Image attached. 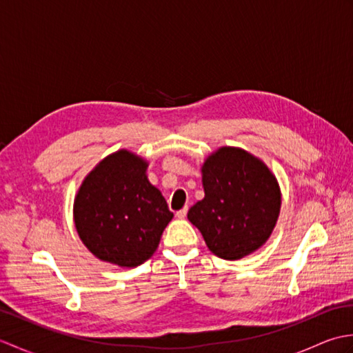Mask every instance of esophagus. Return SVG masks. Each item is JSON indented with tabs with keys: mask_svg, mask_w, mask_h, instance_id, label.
<instances>
[{
	"mask_svg": "<svg viewBox=\"0 0 353 353\" xmlns=\"http://www.w3.org/2000/svg\"><path fill=\"white\" fill-rule=\"evenodd\" d=\"M186 214H188V208H186V206H185L183 209H181V211H177V212H176L177 219H185Z\"/></svg>",
	"mask_w": 353,
	"mask_h": 353,
	"instance_id": "34e87169",
	"label": "esophagus"
}]
</instances>
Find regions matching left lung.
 Wrapping results in <instances>:
<instances>
[{
  "label": "left lung",
  "mask_w": 353,
  "mask_h": 353,
  "mask_svg": "<svg viewBox=\"0 0 353 353\" xmlns=\"http://www.w3.org/2000/svg\"><path fill=\"white\" fill-rule=\"evenodd\" d=\"M205 199L188 220L206 245L223 259H241L272 235L281 211V190L274 176L241 148L223 147L203 165Z\"/></svg>",
  "instance_id": "obj_1"
}]
</instances>
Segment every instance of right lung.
<instances>
[{
	"mask_svg": "<svg viewBox=\"0 0 353 353\" xmlns=\"http://www.w3.org/2000/svg\"><path fill=\"white\" fill-rule=\"evenodd\" d=\"M145 170L144 159L119 150L97 165L80 186L74 201L76 228L101 261L129 268L144 264L172 219Z\"/></svg>",
	"mask_w": 353,
	"mask_h": 353,
	"instance_id": "obj_1",
	"label": "right lung"
}]
</instances>
